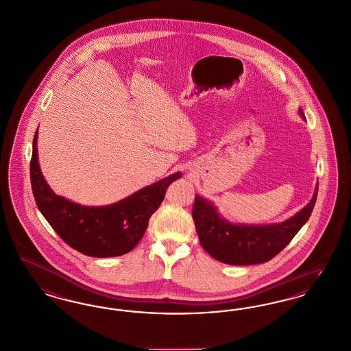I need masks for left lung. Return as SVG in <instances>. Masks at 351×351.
<instances>
[{"label":"left lung","mask_w":351,"mask_h":351,"mask_svg":"<svg viewBox=\"0 0 351 351\" xmlns=\"http://www.w3.org/2000/svg\"><path fill=\"white\" fill-rule=\"evenodd\" d=\"M302 117H304L300 110ZM319 186L302 211L280 224L237 226L220 217L213 203L195 195L193 219L203 249L215 259L236 266L257 265L274 258L306 223L313 211Z\"/></svg>","instance_id":"obj_1"}]
</instances>
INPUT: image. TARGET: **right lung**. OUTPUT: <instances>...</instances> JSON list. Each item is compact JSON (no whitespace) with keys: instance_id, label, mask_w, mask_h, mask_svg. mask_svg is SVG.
Wrapping results in <instances>:
<instances>
[{"instance_id":"obj_1","label":"right lung","mask_w":351,"mask_h":351,"mask_svg":"<svg viewBox=\"0 0 351 351\" xmlns=\"http://www.w3.org/2000/svg\"><path fill=\"white\" fill-rule=\"evenodd\" d=\"M36 138L38 130L32 140L30 162L31 189L36 206L61 240L89 257H118L131 252L143 239L169 184L181 178V173L171 174L110 206H80L56 195L47 184L38 164Z\"/></svg>"}]
</instances>
